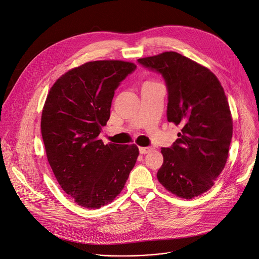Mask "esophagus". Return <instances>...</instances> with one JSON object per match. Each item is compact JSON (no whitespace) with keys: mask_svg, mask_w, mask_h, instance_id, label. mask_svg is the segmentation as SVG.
<instances>
[{"mask_svg":"<svg viewBox=\"0 0 259 259\" xmlns=\"http://www.w3.org/2000/svg\"><path fill=\"white\" fill-rule=\"evenodd\" d=\"M152 150H153V148H151V147H140V148H139V151H140L141 154L150 153Z\"/></svg>","mask_w":259,"mask_h":259,"instance_id":"esophagus-1","label":"esophagus"}]
</instances>
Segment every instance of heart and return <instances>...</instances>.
I'll return each mask as SVG.
<instances>
[{"mask_svg": "<svg viewBox=\"0 0 259 259\" xmlns=\"http://www.w3.org/2000/svg\"><path fill=\"white\" fill-rule=\"evenodd\" d=\"M155 83H157V82L152 80V79H147V80L143 83V85H150V84H155Z\"/></svg>", "mask_w": 259, "mask_h": 259, "instance_id": "heart-1", "label": "heart"}]
</instances>
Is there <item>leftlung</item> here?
Segmentation results:
<instances>
[{
  "mask_svg": "<svg viewBox=\"0 0 259 259\" xmlns=\"http://www.w3.org/2000/svg\"><path fill=\"white\" fill-rule=\"evenodd\" d=\"M138 62L162 75L168 93L167 120L182 127L172 146L161 148L158 181L185 199L207 192L225 168L233 136L224 88L208 68L177 52Z\"/></svg>",
  "mask_w": 259,
  "mask_h": 259,
  "instance_id": "left-lung-1",
  "label": "left lung"
}]
</instances>
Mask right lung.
Returning <instances> with one entry per match:
<instances>
[{"instance_id": "1", "label": "right lung", "mask_w": 259, "mask_h": 259, "mask_svg": "<svg viewBox=\"0 0 259 259\" xmlns=\"http://www.w3.org/2000/svg\"><path fill=\"white\" fill-rule=\"evenodd\" d=\"M136 68L119 60L87 62L59 77L47 96L40 120L47 158L62 190L82 207L112 202L136 164V145L98 139L115 90Z\"/></svg>"}]
</instances>
